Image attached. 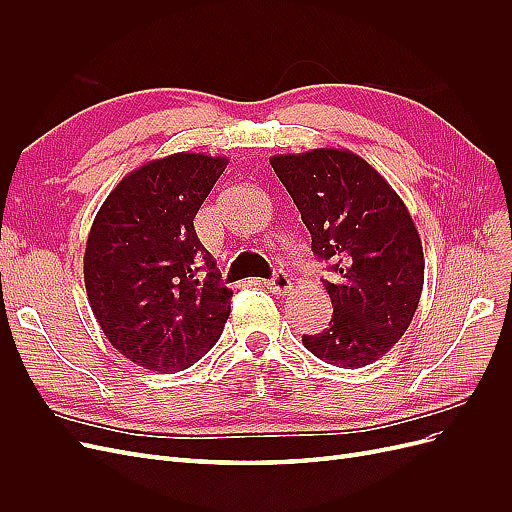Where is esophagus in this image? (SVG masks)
<instances>
[{
  "instance_id": "1",
  "label": "esophagus",
  "mask_w": 512,
  "mask_h": 512,
  "mask_svg": "<svg viewBox=\"0 0 512 512\" xmlns=\"http://www.w3.org/2000/svg\"><path fill=\"white\" fill-rule=\"evenodd\" d=\"M262 284H265L275 294H282V292L292 288V282H290V277H288L286 271H275L271 280H265Z\"/></svg>"
}]
</instances>
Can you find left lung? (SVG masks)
<instances>
[{
	"label": "left lung",
	"mask_w": 512,
	"mask_h": 512,
	"mask_svg": "<svg viewBox=\"0 0 512 512\" xmlns=\"http://www.w3.org/2000/svg\"><path fill=\"white\" fill-rule=\"evenodd\" d=\"M275 175L301 211L324 280L329 329L303 335L320 361L359 369L389 352L410 327L425 280L423 245L404 205L378 170L348 149L277 153Z\"/></svg>",
	"instance_id": "obj_1"
}]
</instances>
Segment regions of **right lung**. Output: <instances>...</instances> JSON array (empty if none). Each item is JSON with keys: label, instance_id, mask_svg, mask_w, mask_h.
<instances>
[{"label": "right lung", "instance_id": "1", "mask_svg": "<svg viewBox=\"0 0 512 512\" xmlns=\"http://www.w3.org/2000/svg\"><path fill=\"white\" fill-rule=\"evenodd\" d=\"M228 160L173 153L123 177L85 247V288L108 342L151 371H183L215 346L232 290L194 218Z\"/></svg>", "mask_w": 512, "mask_h": 512}]
</instances>
